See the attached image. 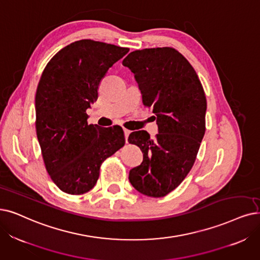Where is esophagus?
<instances>
[{"label":"esophagus","mask_w":260,"mask_h":260,"mask_svg":"<svg viewBox=\"0 0 260 260\" xmlns=\"http://www.w3.org/2000/svg\"><path fill=\"white\" fill-rule=\"evenodd\" d=\"M123 133H124V139H126V142H128V138L130 136V131L127 129H123Z\"/></svg>","instance_id":"34e87169"}]
</instances>
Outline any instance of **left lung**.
Instances as JSON below:
<instances>
[{
  "instance_id": "obj_1",
  "label": "left lung",
  "mask_w": 260,
  "mask_h": 260,
  "mask_svg": "<svg viewBox=\"0 0 260 260\" xmlns=\"http://www.w3.org/2000/svg\"><path fill=\"white\" fill-rule=\"evenodd\" d=\"M122 65L133 72L159 127L153 140L144 130L129 136L143 152L129 180L140 193L162 197L177 188L195 162L206 130L205 91L194 68L173 48L133 51Z\"/></svg>"
}]
</instances>
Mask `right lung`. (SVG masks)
<instances>
[{"label":"right lung","mask_w":260,"mask_h":260,"mask_svg":"<svg viewBox=\"0 0 260 260\" xmlns=\"http://www.w3.org/2000/svg\"><path fill=\"white\" fill-rule=\"evenodd\" d=\"M129 52L90 39L75 41L50 59L39 80L36 133L50 177L68 194L94 188L102 162L124 145L121 127L88 124L86 110L110 67Z\"/></svg>","instance_id":"obj_1"}]
</instances>
